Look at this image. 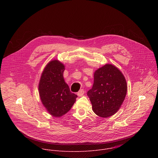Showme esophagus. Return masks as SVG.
<instances>
[{
  "label": "esophagus",
  "mask_w": 158,
  "mask_h": 158,
  "mask_svg": "<svg viewBox=\"0 0 158 158\" xmlns=\"http://www.w3.org/2000/svg\"><path fill=\"white\" fill-rule=\"evenodd\" d=\"M84 93H85L84 90H83V89H81V90H79V91L77 92V95H78V96H79V97H81V96L83 95Z\"/></svg>",
  "instance_id": "34e87169"
}]
</instances>
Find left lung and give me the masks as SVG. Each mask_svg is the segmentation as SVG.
Listing matches in <instances>:
<instances>
[{"label": "left lung", "mask_w": 158, "mask_h": 158, "mask_svg": "<svg viewBox=\"0 0 158 158\" xmlns=\"http://www.w3.org/2000/svg\"><path fill=\"white\" fill-rule=\"evenodd\" d=\"M127 92L126 79L122 72L111 64L98 68L94 73V85L88 92L94 113L107 118L117 113Z\"/></svg>", "instance_id": "1"}]
</instances>
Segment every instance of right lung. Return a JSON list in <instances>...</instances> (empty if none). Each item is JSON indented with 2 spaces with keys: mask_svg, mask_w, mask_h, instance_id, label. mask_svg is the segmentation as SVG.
Listing matches in <instances>:
<instances>
[{
  "mask_svg": "<svg viewBox=\"0 0 158 158\" xmlns=\"http://www.w3.org/2000/svg\"><path fill=\"white\" fill-rule=\"evenodd\" d=\"M64 64L58 60L47 63L44 69L38 85L41 101L51 115L60 117L71 109L77 95L72 93L65 82Z\"/></svg>",
  "mask_w": 158,
  "mask_h": 158,
  "instance_id": "1",
  "label": "right lung"
}]
</instances>
